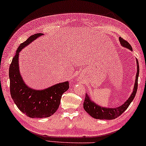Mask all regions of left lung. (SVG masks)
Returning <instances> with one entry per match:
<instances>
[{"label":"left lung","mask_w":146,"mask_h":146,"mask_svg":"<svg viewBox=\"0 0 146 146\" xmlns=\"http://www.w3.org/2000/svg\"><path fill=\"white\" fill-rule=\"evenodd\" d=\"M119 41H120L121 44L123 47L127 48L132 50V48L127 40H124L123 38L119 37ZM137 64V73L136 76L135 83L133 89V92L132 94L129 98V99L124 103L123 105L119 106V107L115 108H103L101 107L94 103V102L91 100L88 94H86L85 98L83 103V108L84 110L88 113L93 118L97 119H106V120H112V119H116L129 108L130 103L133 100L134 97H135L137 89H138V79L139 75V64L138 61L136 60Z\"/></svg>","instance_id":"1"}]
</instances>
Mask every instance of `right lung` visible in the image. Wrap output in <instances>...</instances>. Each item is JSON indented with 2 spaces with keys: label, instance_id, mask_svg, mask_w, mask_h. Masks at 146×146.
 Instances as JSON below:
<instances>
[{
  "label": "right lung",
  "instance_id": "obj_1",
  "mask_svg": "<svg viewBox=\"0 0 146 146\" xmlns=\"http://www.w3.org/2000/svg\"><path fill=\"white\" fill-rule=\"evenodd\" d=\"M42 33L29 36L19 46L9 68L10 90L14 103L23 113L31 118L51 116L59 108L62 96L69 89V82L55 84L44 90H35L26 85L19 70V52Z\"/></svg>",
  "mask_w": 146,
  "mask_h": 146
}]
</instances>
